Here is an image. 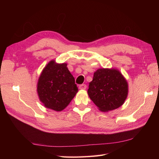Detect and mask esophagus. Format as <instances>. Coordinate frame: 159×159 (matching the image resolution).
I'll return each instance as SVG.
<instances>
[{
  "label": "esophagus",
  "mask_w": 159,
  "mask_h": 159,
  "mask_svg": "<svg viewBox=\"0 0 159 159\" xmlns=\"http://www.w3.org/2000/svg\"><path fill=\"white\" fill-rule=\"evenodd\" d=\"M79 88L80 89H85L86 88H87V86H86L85 84H81L80 86H79Z\"/></svg>",
  "instance_id": "34e87169"
}]
</instances>
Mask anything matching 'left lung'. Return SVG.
Here are the masks:
<instances>
[{"mask_svg": "<svg viewBox=\"0 0 159 159\" xmlns=\"http://www.w3.org/2000/svg\"><path fill=\"white\" fill-rule=\"evenodd\" d=\"M88 93L100 111H109L124 103L128 95V84L119 70L101 68L94 72Z\"/></svg>", "mask_w": 159, "mask_h": 159, "instance_id": "obj_1", "label": "left lung"}]
</instances>
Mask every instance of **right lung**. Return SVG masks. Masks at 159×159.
I'll return each mask as SVG.
<instances>
[{"mask_svg":"<svg viewBox=\"0 0 159 159\" xmlns=\"http://www.w3.org/2000/svg\"><path fill=\"white\" fill-rule=\"evenodd\" d=\"M78 91L75 79L66 63L50 61L38 79L37 92L40 101L46 108L56 111L68 106Z\"/></svg>","mask_w":159,"mask_h":159,"instance_id":"add662e5","label":"right lung"}]
</instances>
